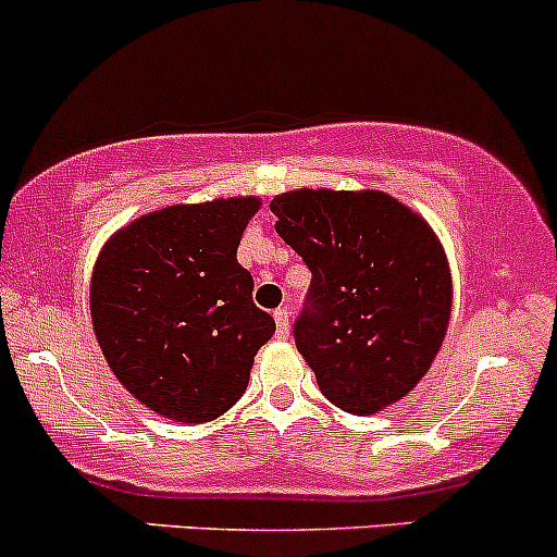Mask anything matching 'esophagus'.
Here are the masks:
<instances>
[{"label": "esophagus", "instance_id": "1", "mask_svg": "<svg viewBox=\"0 0 557 557\" xmlns=\"http://www.w3.org/2000/svg\"><path fill=\"white\" fill-rule=\"evenodd\" d=\"M273 319H276V332H278V337L289 335V311H286V308H278V311L273 313Z\"/></svg>", "mask_w": 557, "mask_h": 557}]
</instances>
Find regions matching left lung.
<instances>
[{
    "label": "left lung",
    "mask_w": 557,
    "mask_h": 557,
    "mask_svg": "<svg viewBox=\"0 0 557 557\" xmlns=\"http://www.w3.org/2000/svg\"><path fill=\"white\" fill-rule=\"evenodd\" d=\"M271 211L311 271L295 346L321 394L357 416L403 399L450 321V268L432 227L377 190L302 187L276 195Z\"/></svg>",
    "instance_id": "left-lung-1"
}]
</instances>
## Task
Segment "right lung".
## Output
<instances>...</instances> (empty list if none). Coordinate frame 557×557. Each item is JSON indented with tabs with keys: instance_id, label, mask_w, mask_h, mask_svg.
Returning a JSON list of instances; mask_svg holds the SVG:
<instances>
[{
	"instance_id": "obj_1",
	"label": "right lung",
	"mask_w": 557,
	"mask_h": 557,
	"mask_svg": "<svg viewBox=\"0 0 557 557\" xmlns=\"http://www.w3.org/2000/svg\"><path fill=\"white\" fill-rule=\"evenodd\" d=\"M260 198L169 206L114 233L90 278L96 341L117 381L163 418L206 423L244 397L276 321L238 265Z\"/></svg>"
}]
</instances>
